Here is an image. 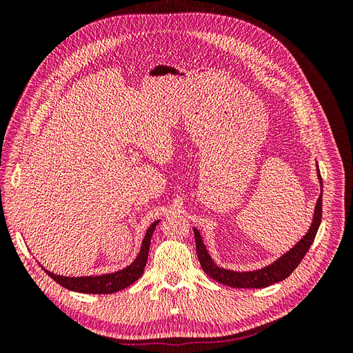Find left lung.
Returning a JSON list of instances; mask_svg holds the SVG:
<instances>
[{
  "label": "left lung",
  "instance_id": "obj_1",
  "mask_svg": "<svg viewBox=\"0 0 353 353\" xmlns=\"http://www.w3.org/2000/svg\"><path fill=\"white\" fill-rule=\"evenodd\" d=\"M318 178L321 181V196L318 197L316 206H315V213H314V221L312 225L309 228L306 236L299 241L294 248L287 252L281 258L271 263L270 266H265L262 270L258 271H250V272H236V271H228L216 266L213 263L212 258L209 256L206 245L203 244L201 237L199 231L194 228V237H196V249H197V258L201 265L203 271H205L210 279L215 281L225 284L228 287H236V288H263L268 287L271 284H275L279 281L285 280L288 275H290L299 263L302 262L305 258V254L307 253L309 248H311L315 236L319 228V223H321L323 218V178L319 175L318 170Z\"/></svg>",
  "mask_w": 353,
  "mask_h": 353
}]
</instances>
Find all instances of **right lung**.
I'll return each mask as SVG.
<instances>
[{"label": "right lung", "mask_w": 353, "mask_h": 353, "mask_svg": "<svg viewBox=\"0 0 353 353\" xmlns=\"http://www.w3.org/2000/svg\"><path fill=\"white\" fill-rule=\"evenodd\" d=\"M157 223L159 221L153 222L150 228L147 230V234L141 244L140 254L137 256V259L128 266V268L122 271H117L114 274H105L100 276H77V279H72V276L54 275L52 272H48L47 270L46 272L61 287L68 288V290L90 293V294H110V293L119 292L122 288L135 283L143 275L147 258H148V249H150V240Z\"/></svg>", "instance_id": "obj_1"}]
</instances>
